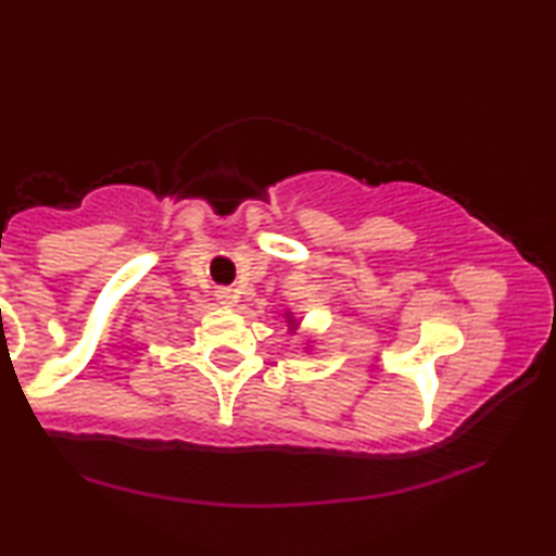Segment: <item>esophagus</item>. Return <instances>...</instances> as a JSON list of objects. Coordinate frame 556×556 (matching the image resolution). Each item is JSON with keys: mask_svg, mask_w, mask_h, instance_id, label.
<instances>
[{"mask_svg": "<svg viewBox=\"0 0 556 556\" xmlns=\"http://www.w3.org/2000/svg\"><path fill=\"white\" fill-rule=\"evenodd\" d=\"M215 296H218V301H220V304H225V306H232L235 299H238L230 287H220L218 291H215Z\"/></svg>", "mask_w": 556, "mask_h": 556, "instance_id": "esophagus-1", "label": "esophagus"}]
</instances>
